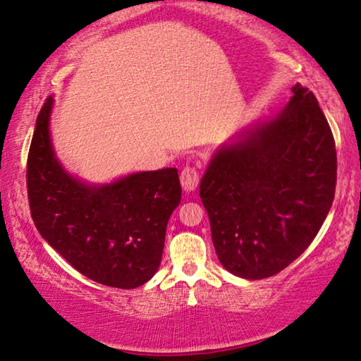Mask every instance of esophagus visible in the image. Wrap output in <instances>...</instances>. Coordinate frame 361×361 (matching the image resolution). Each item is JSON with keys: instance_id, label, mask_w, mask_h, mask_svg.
I'll return each mask as SVG.
<instances>
[{"instance_id": "esophagus-1", "label": "esophagus", "mask_w": 361, "mask_h": 361, "mask_svg": "<svg viewBox=\"0 0 361 361\" xmlns=\"http://www.w3.org/2000/svg\"><path fill=\"white\" fill-rule=\"evenodd\" d=\"M180 181H181V186H183V189H185V191H194V189L197 188L199 181H200L199 169L194 167V166L183 167L181 173H180Z\"/></svg>"}]
</instances>
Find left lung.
<instances>
[{
  "mask_svg": "<svg viewBox=\"0 0 361 361\" xmlns=\"http://www.w3.org/2000/svg\"><path fill=\"white\" fill-rule=\"evenodd\" d=\"M274 120L221 148L200 181L213 245L226 270L264 279L316 238L336 189V148L312 91L300 83Z\"/></svg>",
  "mask_w": 361,
  "mask_h": 361,
  "instance_id": "1",
  "label": "left lung"
}]
</instances>
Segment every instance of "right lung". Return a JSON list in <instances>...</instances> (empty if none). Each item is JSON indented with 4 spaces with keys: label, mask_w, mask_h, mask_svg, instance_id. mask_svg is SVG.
Instances as JSON below:
<instances>
[{
    "label": "right lung",
    "mask_w": 361,
    "mask_h": 361,
    "mask_svg": "<svg viewBox=\"0 0 361 361\" xmlns=\"http://www.w3.org/2000/svg\"><path fill=\"white\" fill-rule=\"evenodd\" d=\"M51 97L37 115L26 161L31 218L42 238L83 276L135 289L158 271L166 227L181 200L176 169L133 173L87 186L55 159L49 135Z\"/></svg>",
    "instance_id": "add662e5"
}]
</instances>
